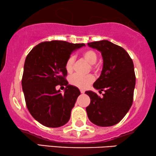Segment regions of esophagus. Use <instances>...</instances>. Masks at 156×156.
I'll list each match as a JSON object with an SVG mask.
<instances>
[{"mask_svg":"<svg viewBox=\"0 0 156 156\" xmlns=\"http://www.w3.org/2000/svg\"><path fill=\"white\" fill-rule=\"evenodd\" d=\"M80 93H81V94H84L85 90H80Z\"/></svg>","mask_w":156,"mask_h":156,"instance_id":"1","label":"esophagus"}]
</instances>
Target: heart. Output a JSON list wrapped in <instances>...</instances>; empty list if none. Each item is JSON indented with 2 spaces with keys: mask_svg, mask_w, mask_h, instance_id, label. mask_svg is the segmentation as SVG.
Here are the masks:
<instances>
[{
  "mask_svg": "<svg viewBox=\"0 0 156 156\" xmlns=\"http://www.w3.org/2000/svg\"><path fill=\"white\" fill-rule=\"evenodd\" d=\"M83 58L84 60L90 65V68L91 70L96 71L98 70V66L96 65L98 59V55L95 51L92 50H88L85 51L83 53ZM75 62V57L70 56L68 58L66 62V70L68 73H71L73 70ZM94 80V77L92 75H87V76H81L79 74H74L70 76V84L73 85L79 88H87L90 83H92Z\"/></svg>",
  "mask_w": 156,
  "mask_h": 156,
  "instance_id": "b5f03b06",
  "label": "heart"
}]
</instances>
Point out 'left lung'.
Masks as SVG:
<instances>
[{"label":"left lung","mask_w":156,"mask_h":156,"mask_svg":"<svg viewBox=\"0 0 156 156\" xmlns=\"http://www.w3.org/2000/svg\"><path fill=\"white\" fill-rule=\"evenodd\" d=\"M90 47L101 52L103 69L94 87L105 92L103 98L88 90L90 103L86 107L88 119L94 125L109 127L119 122L130 109L135 86L134 64L122 47L107 40L88 43Z\"/></svg>","instance_id":"left-lung-1"}]
</instances>
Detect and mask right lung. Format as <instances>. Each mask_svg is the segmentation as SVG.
I'll list each match as a JSON object with an SVG mask.
<instances>
[{
  "instance_id": "add662e5",
  "label": "right lung",
  "mask_w": 156,
  "mask_h": 156,
  "mask_svg": "<svg viewBox=\"0 0 156 156\" xmlns=\"http://www.w3.org/2000/svg\"><path fill=\"white\" fill-rule=\"evenodd\" d=\"M85 44L52 40L37 44L26 58L21 80L27 109L44 126L59 127L70 118L71 110L80 94L78 88L68 85L66 62L72 52ZM58 84L66 86L64 94Z\"/></svg>"
}]
</instances>
